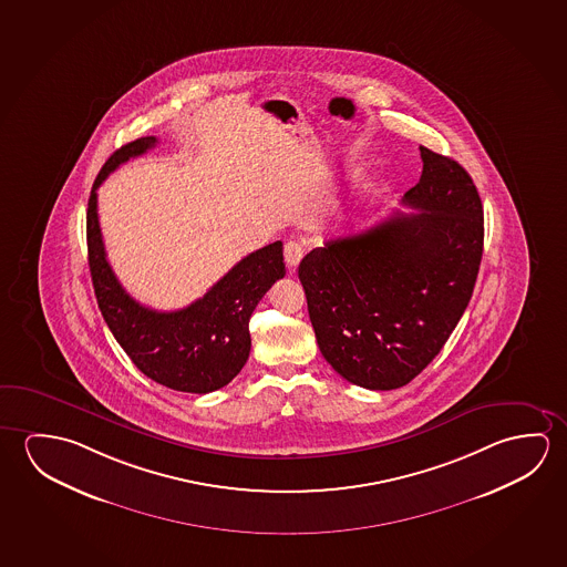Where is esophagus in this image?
Returning <instances> with one entry per match:
<instances>
[{
    "label": "esophagus",
    "mask_w": 567,
    "mask_h": 567,
    "mask_svg": "<svg viewBox=\"0 0 567 567\" xmlns=\"http://www.w3.org/2000/svg\"><path fill=\"white\" fill-rule=\"evenodd\" d=\"M303 254H306V246L299 240H288L284 246V256H286L289 268H296L297 264L303 258Z\"/></svg>",
    "instance_id": "1"
}]
</instances>
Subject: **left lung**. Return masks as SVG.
I'll list each match as a JSON object with an SVG mask.
<instances>
[{
	"label": "left lung",
	"instance_id": "left-lung-1",
	"mask_svg": "<svg viewBox=\"0 0 567 567\" xmlns=\"http://www.w3.org/2000/svg\"><path fill=\"white\" fill-rule=\"evenodd\" d=\"M420 183L360 234L327 240L299 264L324 360L369 390L405 386L450 339L473 296L483 258V205L451 157L420 145Z\"/></svg>",
	"mask_w": 567,
	"mask_h": 567
}]
</instances>
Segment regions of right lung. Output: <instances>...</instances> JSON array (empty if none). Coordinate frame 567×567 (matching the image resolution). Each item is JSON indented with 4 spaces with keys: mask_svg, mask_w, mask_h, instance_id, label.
I'll use <instances>...</instances> for the list:
<instances>
[{
    "mask_svg": "<svg viewBox=\"0 0 567 567\" xmlns=\"http://www.w3.org/2000/svg\"><path fill=\"white\" fill-rule=\"evenodd\" d=\"M155 144L157 137L147 135L122 145L110 155L92 185L86 213L92 286L110 331L145 377L177 392L208 394L226 386L246 364L252 347L248 323L254 309L286 276L284 244L278 240L248 254L185 309L155 311L137 303L120 286L106 260L96 189L122 163Z\"/></svg>",
    "mask_w": 567,
    "mask_h": 567,
    "instance_id": "obj_1",
    "label": "right lung"
}]
</instances>
